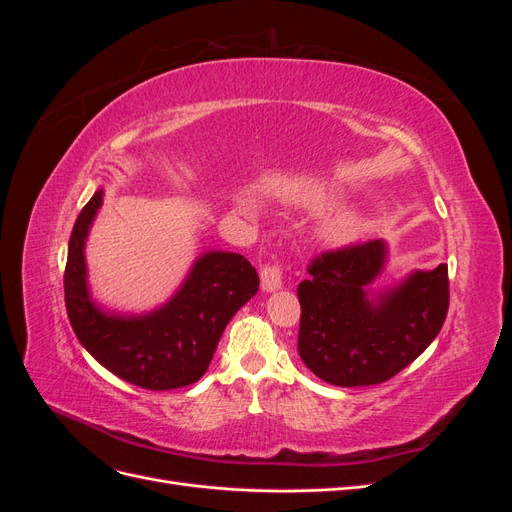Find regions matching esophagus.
<instances>
[{
    "mask_svg": "<svg viewBox=\"0 0 512 512\" xmlns=\"http://www.w3.org/2000/svg\"><path fill=\"white\" fill-rule=\"evenodd\" d=\"M284 284V262L273 260V262H265L260 269V286L262 290H277L282 288Z\"/></svg>",
    "mask_w": 512,
    "mask_h": 512,
    "instance_id": "esophagus-1",
    "label": "esophagus"
}]
</instances>
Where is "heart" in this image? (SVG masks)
Wrapping results in <instances>:
<instances>
[{
  "instance_id": "b5f03b06",
  "label": "heart",
  "mask_w": 512,
  "mask_h": 512,
  "mask_svg": "<svg viewBox=\"0 0 512 512\" xmlns=\"http://www.w3.org/2000/svg\"><path fill=\"white\" fill-rule=\"evenodd\" d=\"M316 200H322L324 196L322 194H316L314 196ZM359 228H361V222L356 220V218H342V220H337L333 226H331V237L335 239V241H348V239H352L356 232H359Z\"/></svg>"
}]
</instances>
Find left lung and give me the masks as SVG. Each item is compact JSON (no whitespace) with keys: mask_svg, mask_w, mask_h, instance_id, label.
<instances>
[{"mask_svg":"<svg viewBox=\"0 0 512 512\" xmlns=\"http://www.w3.org/2000/svg\"><path fill=\"white\" fill-rule=\"evenodd\" d=\"M384 265L382 241L320 252L299 284V356L335 386H369L397 376L436 339L448 312V267L418 271L380 305L365 286Z\"/></svg>","mask_w":512,"mask_h":512,"instance_id":"left-lung-1","label":"left lung"}]
</instances>
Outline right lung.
<instances>
[{"label": "right lung", "instance_id": "obj_1", "mask_svg": "<svg viewBox=\"0 0 512 512\" xmlns=\"http://www.w3.org/2000/svg\"><path fill=\"white\" fill-rule=\"evenodd\" d=\"M102 190L74 222L64 273L66 309L79 342L115 376L147 391H170L203 378L230 318L258 292V273L241 254L200 258L177 297L151 316H104L89 301L83 243Z\"/></svg>", "mask_w": 512, "mask_h": 512}]
</instances>
